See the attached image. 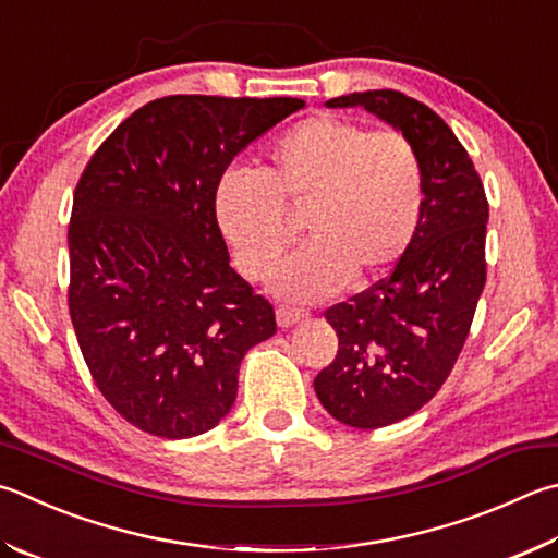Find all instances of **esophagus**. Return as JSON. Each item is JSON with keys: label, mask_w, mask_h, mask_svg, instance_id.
Here are the masks:
<instances>
[{"label": "esophagus", "mask_w": 558, "mask_h": 558, "mask_svg": "<svg viewBox=\"0 0 558 558\" xmlns=\"http://www.w3.org/2000/svg\"><path fill=\"white\" fill-rule=\"evenodd\" d=\"M305 317H307V312H302V310H295V307H280V310H278V327L290 329V327H295V324L302 322Z\"/></svg>", "instance_id": "34e87169"}]
</instances>
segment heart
Instances as JSON below:
<instances>
[{
    "label": "heart",
    "mask_w": 558,
    "mask_h": 558,
    "mask_svg": "<svg viewBox=\"0 0 558 558\" xmlns=\"http://www.w3.org/2000/svg\"><path fill=\"white\" fill-rule=\"evenodd\" d=\"M282 206L305 215L310 244L276 270L272 290L324 300L351 278L385 276L408 253L424 209L422 158L400 131L300 121L272 144L263 175L229 170L219 180L217 221L244 276H270L295 236Z\"/></svg>",
    "instance_id": "obj_1"
}]
</instances>
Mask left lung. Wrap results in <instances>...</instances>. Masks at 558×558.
<instances>
[{
    "label": "left lung",
    "instance_id": "8db88e82",
    "mask_svg": "<svg viewBox=\"0 0 558 558\" xmlns=\"http://www.w3.org/2000/svg\"><path fill=\"white\" fill-rule=\"evenodd\" d=\"M408 136L424 166L417 236L376 288L327 310L339 351L314 378L333 420L356 429L400 422L449 378L485 286L488 199L461 141L427 105L395 89L333 97Z\"/></svg>",
    "mask_w": 558,
    "mask_h": 558
}]
</instances>
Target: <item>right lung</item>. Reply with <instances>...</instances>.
<instances>
[{
    "label": "right lung",
    "instance_id": "add662e5",
    "mask_svg": "<svg viewBox=\"0 0 558 558\" xmlns=\"http://www.w3.org/2000/svg\"><path fill=\"white\" fill-rule=\"evenodd\" d=\"M298 97L173 95L136 109L89 158L68 227V305L99 392L163 439L217 427L246 351L276 333L229 266L215 195L231 160Z\"/></svg>",
    "mask_w": 558,
    "mask_h": 558
}]
</instances>
